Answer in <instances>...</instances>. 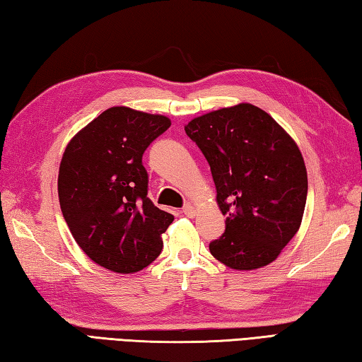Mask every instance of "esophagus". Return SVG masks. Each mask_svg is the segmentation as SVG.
<instances>
[{"mask_svg":"<svg viewBox=\"0 0 362 362\" xmlns=\"http://www.w3.org/2000/svg\"><path fill=\"white\" fill-rule=\"evenodd\" d=\"M182 214L185 215V216H188V218H193L194 215H196V210H194V207L191 204H187L185 207L182 209Z\"/></svg>","mask_w":362,"mask_h":362,"instance_id":"esophagus-1","label":"esophagus"}]
</instances>
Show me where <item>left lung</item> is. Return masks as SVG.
Instances as JSON below:
<instances>
[{
  "label": "left lung",
  "mask_w": 362,
  "mask_h": 362,
  "mask_svg": "<svg viewBox=\"0 0 362 362\" xmlns=\"http://www.w3.org/2000/svg\"><path fill=\"white\" fill-rule=\"evenodd\" d=\"M185 132L209 161L226 230L210 243L233 270L272 264L301 226L308 173L292 136L251 103L194 117Z\"/></svg>",
  "instance_id": "obj_1"
}]
</instances>
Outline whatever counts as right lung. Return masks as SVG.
Masks as SVG:
<instances>
[{"label":"right lung","instance_id":"add662e5","mask_svg":"<svg viewBox=\"0 0 362 362\" xmlns=\"http://www.w3.org/2000/svg\"><path fill=\"white\" fill-rule=\"evenodd\" d=\"M171 127L166 116L112 106L70 139L58 194L78 246L115 273H136L160 256L174 216L147 197L143 153Z\"/></svg>","mask_w":362,"mask_h":362}]
</instances>
